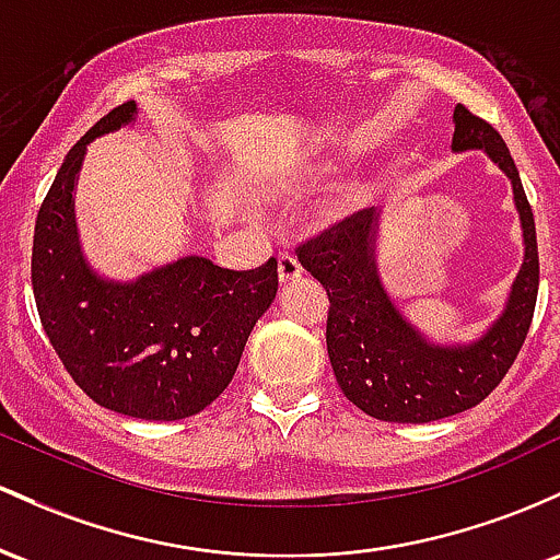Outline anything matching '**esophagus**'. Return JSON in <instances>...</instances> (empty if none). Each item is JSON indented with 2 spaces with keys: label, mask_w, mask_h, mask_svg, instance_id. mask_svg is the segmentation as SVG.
<instances>
[{
  "label": "esophagus",
  "mask_w": 560,
  "mask_h": 560,
  "mask_svg": "<svg viewBox=\"0 0 560 560\" xmlns=\"http://www.w3.org/2000/svg\"><path fill=\"white\" fill-rule=\"evenodd\" d=\"M301 264L296 256L291 254V250H282V254L278 256V275H280V282L285 285V282H296L301 278Z\"/></svg>",
  "instance_id": "obj_1"
}]
</instances>
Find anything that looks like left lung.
Returning a JSON list of instances; mask_svg holds the SVG:
<instances>
[{
  "instance_id": "1",
  "label": "left lung",
  "mask_w": 560,
  "mask_h": 560,
  "mask_svg": "<svg viewBox=\"0 0 560 560\" xmlns=\"http://www.w3.org/2000/svg\"><path fill=\"white\" fill-rule=\"evenodd\" d=\"M452 150H483L513 185L524 264L498 323L470 347H433L397 312L375 269V209H360L296 248L301 267L328 291V357L351 405L388 423H431L483 401L529 332L539 288L534 213L500 131L466 105L455 108Z\"/></svg>"
}]
</instances>
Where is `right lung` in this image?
Returning <instances> with one entry per match:
<instances>
[{"instance_id": "obj_1", "label": "right lung", "mask_w": 560, "mask_h": 560, "mask_svg": "<svg viewBox=\"0 0 560 560\" xmlns=\"http://www.w3.org/2000/svg\"><path fill=\"white\" fill-rule=\"evenodd\" d=\"M135 113V100L118 105L68 150L36 217L31 282L42 328L86 397L121 416L182 420L230 386L278 293V259L237 272L185 256L135 282L86 267L73 222L77 174L90 140Z\"/></svg>"}]
</instances>
